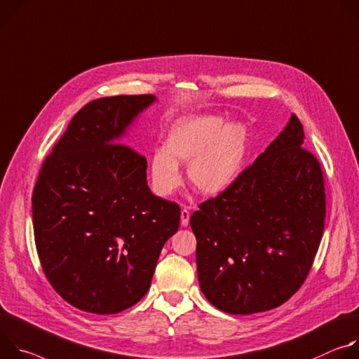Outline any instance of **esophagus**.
<instances>
[{"label":"esophagus","instance_id":"obj_1","mask_svg":"<svg viewBox=\"0 0 359 359\" xmlns=\"http://www.w3.org/2000/svg\"><path fill=\"white\" fill-rule=\"evenodd\" d=\"M189 217H191V212L187 208H184L181 211V225L182 226H187L189 224Z\"/></svg>","mask_w":359,"mask_h":359}]
</instances>
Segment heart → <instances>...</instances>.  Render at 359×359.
<instances>
[{
	"label": "heart",
	"instance_id": "obj_1",
	"mask_svg": "<svg viewBox=\"0 0 359 359\" xmlns=\"http://www.w3.org/2000/svg\"><path fill=\"white\" fill-rule=\"evenodd\" d=\"M248 145V131L240 123L226 126L215 115L182 116L170 127L165 147L151 155L152 187L159 195H171L184 181L178 163H191L192 185L207 195L221 194L240 178Z\"/></svg>",
	"mask_w": 359,
	"mask_h": 359
}]
</instances>
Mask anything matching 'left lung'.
<instances>
[{"label":"left lung","instance_id":"obj_1","mask_svg":"<svg viewBox=\"0 0 359 359\" xmlns=\"http://www.w3.org/2000/svg\"><path fill=\"white\" fill-rule=\"evenodd\" d=\"M321 164L295 114L232 187L198 205V281L218 309L250 315L287 302L305 283L325 221Z\"/></svg>","mask_w":359,"mask_h":359}]
</instances>
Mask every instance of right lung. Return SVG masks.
Instances as JSON below:
<instances>
[{
  "label": "right lung",
  "instance_id": "right-lung-1",
  "mask_svg": "<svg viewBox=\"0 0 359 359\" xmlns=\"http://www.w3.org/2000/svg\"><path fill=\"white\" fill-rule=\"evenodd\" d=\"M151 94L98 98L79 109L46 158L32 192L35 247L53 288L72 306L121 312L149 290L177 203L154 195L147 159L121 140Z\"/></svg>",
  "mask_w": 359,
  "mask_h": 359
}]
</instances>
